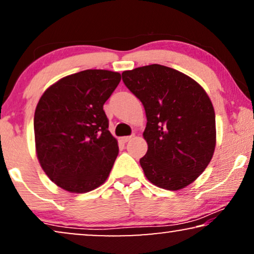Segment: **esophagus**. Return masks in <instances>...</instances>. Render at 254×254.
I'll return each mask as SVG.
<instances>
[{
    "instance_id": "obj_1",
    "label": "esophagus",
    "mask_w": 254,
    "mask_h": 254,
    "mask_svg": "<svg viewBox=\"0 0 254 254\" xmlns=\"http://www.w3.org/2000/svg\"><path fill=\"white\" fill-rule=\"evenodd\" d=\"M130 138H133V135H130V136H124V137H121V141L123 142H128L130 140Z\"/></svg>"
}]
</instances>
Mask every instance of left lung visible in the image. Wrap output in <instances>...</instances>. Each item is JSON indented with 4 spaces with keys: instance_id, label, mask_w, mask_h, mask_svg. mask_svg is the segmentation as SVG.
Here are the masks:
<instances>
[{
    "instance_id": "1",
    "label": "left lung",
    "mask_w": 254,
    "mask_h": 254,
    "mask_svg": "<svg viewBox=\"0 0 254 254\" xmlns=\"http://www.w3.org/2000/svg\"><path fill=\"white\" fill-rule=\"evenodd\" d=\"M128 90L147 116L143 136L148 151L140 159L154 185L178 190L193 183L209 164L216 129L213 104L189 76L161 64L123 72Z\"/></svg>"
}]
</instances>
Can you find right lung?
Masks as SVG:
<instances>
[{"label":"right lung","instance_id":"add662e5","mask_svg":"<svg viewBox=\"0 0 254 254\" xmlns=\"http://www.w3.org/2000/svg\"><path fill=\"white\" fill-rule=\"evenodd\" d=\"M119 72L88 69L50 86L34 113L41 168L52 182L85 193L109 177L119 147L103 106L120 83Z\"/></svg>","mask_w":254,"mask_h":254}]
</instances>
